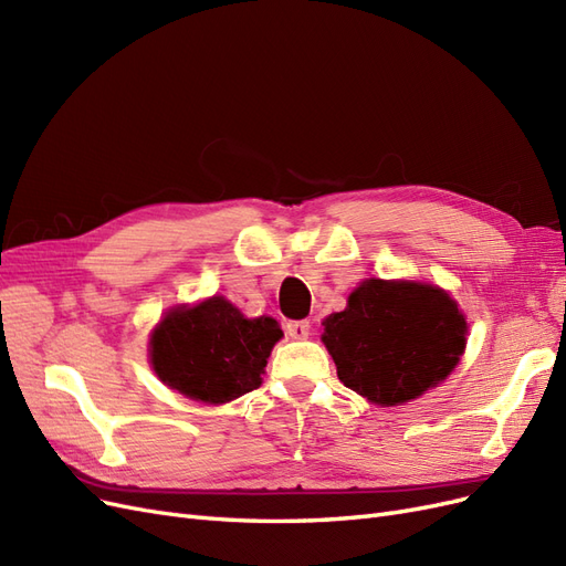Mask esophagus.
Wrapping results in <instances>:
<instances>
[{
  "label": "esophagus",
  "instance_id": "1",
  "mask_svg": "<svg viewBox=\"0 0 566 566\" xmlns=\"http://www.w3.org/2000/svg\"><path fill=\"white\" fill-rule=\"evenodd\" d=\"M285 328H287V335L293 339H304L306 335H310L312 325H310V321H287Z\"/></svg>",
  "mask_w": 566,
  "mask_h": 566
}]
</instances>
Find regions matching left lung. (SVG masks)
<instances>
[{
	"instance_id": "obj_1",
	"label": "left lung",
	"mask_w": 566,
	"mask_h": 566,
	"mask_svg": "<svg viewBox=\"0 0 566 566\" xmlns=\"http://www.w3.org/2000/svg\"><path fill=\"white\" fill-rule=\"evenodd\" d=\"M339 382L380 406L420 397L455 368L468 323L439 287L366 281L323 321Z\"/></svg>"
}]
</instances>
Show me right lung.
I'll return each instance as SVG.
<instances>
[{"instance_id":"obj_1","label":"right lung","mask_w":566,"mask_h":566,"mask_svg":"<svg viewBox=\"0 0 566 566\" xmlns=\"http://www.w3.org/2000/svg\"><path fill=\"white\" fill-rule=\"evenodd\" d=\"M281 335L273 318H245L224 297H212L160 321L150 337V361L167 387L196 401L227 403L262 385Z\"/></svg>"}]
</instances>
